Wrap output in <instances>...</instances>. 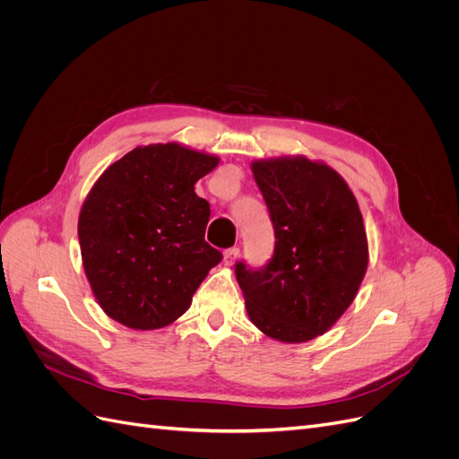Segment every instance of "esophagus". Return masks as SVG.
<instances>
[{"label":"esophagus","mask_w":459,"mask_h":459,"mask_svg":"<svg viewBox=\"0 0 459 459\" xmlns=\"http://www.w3.org/2000/svg\"><path fill=\"white\" fill-rule=\"evenodd\" d=\"M239 256V248L238 247H231V248H226L224 251V264L226 266H231V264L235 262V258Z\"/></svg>","instance_id":"obj_1"}]
</instances>
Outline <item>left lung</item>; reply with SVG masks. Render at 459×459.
<instances>
[{"mask_svg":"<svg viewBox=\"0 0 459 459\" xmlns=\"http://www.w3.org/2000/svg\"><path fill=\"white\" fill-rule=\"evenodd\" d=\"M253 176L275 233L260 270L235 264L251 322L275 341L324 335L351 307L368 270V238L351 187L307 157L255 160Z\"/></svg>","mask_w":459,"mask_h":459,"instance_id":"left-lung-1","label":"left lung"}]
</instances>
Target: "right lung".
Masks as SVG:
<instances>
[{
	"label": "right lung",
	"mask_w": 459,
	"mask_h": 459,
	"mask_svg": "<svg viewBox=\"0 0 459 459\" xmlns=\"http://www.w3.org/2000/svg\"><path fill=\"white\" fill-rule=\"evenodd\" d=\"M220 159L179 143L135 147L82 204V264L103 312L132 329L170 325L221 253L204 241L211 204L195 184Z\"/></svg>",
	"instance_id": "add662e5"
}]
</instances>
